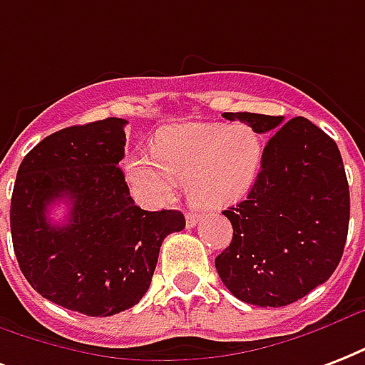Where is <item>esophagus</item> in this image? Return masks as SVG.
<instances>
[{
    "mask_svg": "<svg viewBox=\"0 0 365 365\" xmlns=\"http://www.w3.org/2000/svg\"><path fill=\"white\" fill-rule=\"evenodd\" d=\"M197 222H199V214H193V212L185 214V224H187V227L197 226Z\"/></svg>",
    "mask_w": 365,
    "mask_h": 365,
    "instance_id": "1",
    "label": "esophagus"
}]
</instances>
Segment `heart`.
<instances>
[{
    "label": "heart",
    "mask_w": 365,
    "mask_h": 365,
    "mask_svg": "<svg viewBox=\"0 0 365 365\" xmlns=\"http://www.w3.org/2000/svg\"><path fill=\"white\" fill-rule=\"evenodd\" d=\"M262 163V139L249 126L193 122L166 128L153 153H138L128 176L151 205L170 201L178 180L195 207L220 210L241 199L255 183Z\"/></svg>",
    "instance_id": "heart-1"
}]
</instances>
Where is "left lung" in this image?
I'll use <instances>...</instances> for the list:
<instances>
[{"instance_id": "left-lung-1", "label": "left lung", "mask_w": 365, "mask_h": 365, "mask_svg": "<svg viewBox=\"0 0 365 365\" xmlns=\"http://www.w3.org/2000/svg\"><path fill=\"white\" fill-rule=\"evenodd\" d=\"M272 133L247 199L224 210L232 243L214 264L230 293L247 304L287 306L325 283L343 257L349 182L337 143L294 116L226 113Z\"/></svg>"}]
</instances>
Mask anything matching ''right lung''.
Masks as SVG:
<instances>
[{"label":"right lung","mask_w":365,"mask_h":365,"mask_svg":"<svg viewBox=\"0 0 365 365\" xmlns=\"http://www.w3.org/2000/svg\"><path fill=\"white\" fill-rule=\"evenodd\" d=\"M128 122L105 118L47 135L28 153L11 197L13 249L26 282L55 304L115 316L151 285L164 237L182 232L180 210L135 207L124 172ZM71 205L63 225L46 214Z\"/></svg>","instance_id":"add662e5"}]
</instances>
